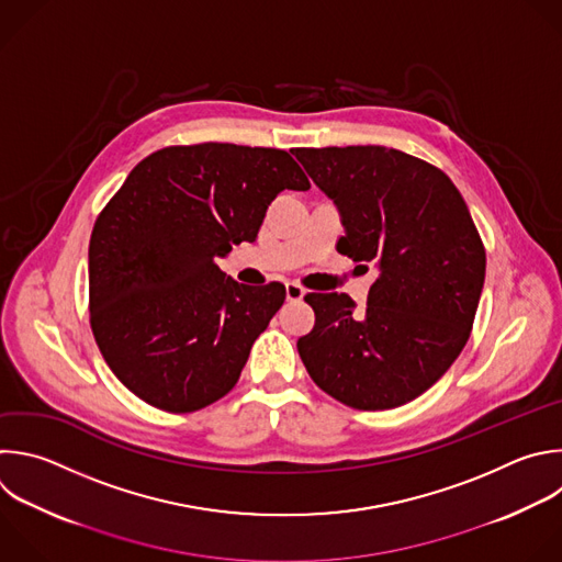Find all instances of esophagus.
I'll use <instances>...</instances> for the list:
<instances>
[{
	"label": "esophagus",
	"instance_id": "esophagus-1",
	"mask_svg": "<svg viewBox=\"0 0 562 562\" xmlns=\"http://www.w3.org/2000/svg\"><path fill=\"white\" fill-rule=\"evenodd\" d=\"M306 295V289L304 286H300L297 282H286V300L289 302H297V300H302Z\"/></svg>",
	"mask_w": 562,
	"mask_h": 562
}]
</instances>
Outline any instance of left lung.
I'll list each match as a JSON object with an SVG mask.
<instances>
[{"label": "left lung", "instance_id": "obj_1", "mask_svg": "<svg viewBox=\"0 0 562 562\" xmlns=\"http://www.w3.org/2000/svg\"><path fill=\"white\" fill-rule=\"evenodd\" d=\"M333 199L337 251L380 278L357 306L308 293L315 326L297 339L311 380L357 411L404 406L437 384L463 350L485 280V247L454 182L435 165L382 145L295 147Z\"/></svg>", "mask_w": 562, "mask_h": 562}]
</instances>
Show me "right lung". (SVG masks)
I'll return each instance as SVG.
<instances>
[{
	"label": "right lung",
	"instance_id": "obj_1",
	"mask_svg": "<svg viewBox=\"0 0 562 562\" xmlns=\"http://www.w3.org/2000/svg\"><path fill=\"white\" fill-rule=\"evenodd\" d=\"M308 187L289 151L234 143L169 145L130 171L88 251L90 326L127 391L180 415L236 386L286 291L240 284L216 258L256 240L282 190Z\"/></svg>",
	"mask_w": 562,
	"mask_h": 562
}]
</instances>
